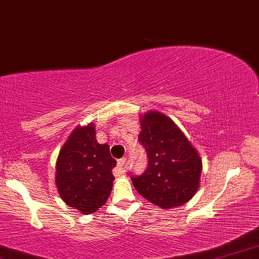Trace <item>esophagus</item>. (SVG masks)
Returning <instances> with one entry per match:
<instances>
[{
  "label": "esophagus",
  "instance_id": "34e87169",
  "mask_svg": "<svg viewBox=\"0 0 259 259\" xmlns=\"http://www.w3.org/2000/svg\"><path fill=\"white\" fill-rule=\"evenodd\" d=\"M117 168H118V169L122 170V171L125 170V168H126V157H123V158H120V160H118V162H117Z\"/></svg>",
  "mask_w": 259,
  "mask_h": 259
}]
</instances>
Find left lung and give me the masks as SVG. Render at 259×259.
I'll return each instance as SVG.
<instances>
[{
	"label": "left lung",
	"mask_w": 259,
	"mask_h": 259,
	"mask_svg": "<svg viewBox=\"0 0 259 259\" xmlns=\"http://www.w3.org/2000/svg\"><path fill=\"white\" fill-rule=\"evenodd\" d=\"M139 141L146 148L148 167L133 177L136 191L158 207L168 209L189 201L198 191L202 162L180 127L158 111L141 117Z\"/></svg>",
	"instance_id": "left-lung-1"
}]
</instances>
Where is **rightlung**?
<instances>
[{
    "instance_id": "add662e5",
    "label": "right lung",
    "mask_w": 259,
    "mask_h": 259,
    "mask_svg": "<svg viewBox=\"0 0 259 259\" xmlns=\"http://www.w3.org/2000/svg\"><path fill=\"white\" fill-rule=\"evenodd\" d=\"M116 160L108 144L96 140L94 123L77 126L59 151L55 185L66 205L91 214L105 204L112 189Z\"/></svg>"
}]
</instances>
